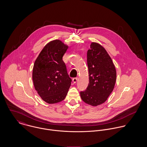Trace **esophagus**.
<instances>
[{"label":"esophagus","instance_id":"esophagus-1","mask_svg":"<svg viewBox=\"0 0 147 147\" xmlns=\"http://www.w3.org/2000/svg\"><path fill=\"white\" fill-rule=\"evenodd\" d=\"M72 81H73V82H74V83H76L77 82V81H78V78H74V79H72Z\"/></svg>","mask_w":147,"mask_h":147}]
</instances>
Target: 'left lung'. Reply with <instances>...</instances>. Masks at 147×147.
Segmentation results:
<instances>
[{
    "mask_svg": "<svg viewBox=\"0 0 147 147\" xmlns=\"http://www.w3.org/2000/svg\"><path fill=\"white\" fill-rule=\"evenodd\" d=\"M89 84L86 90L80 92L82 100L96 106L105 102L114 88L117 73L115 67L105 49L92 42L87 51Z\"/></svg>",
    "mask_w": 147,
    "mask_h": 147,
    "instance_id": "1",
    "label": "left lung"
}]
</instances>
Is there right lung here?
I'll list each match as a JSON object with an SVG mask.
<instances>
[{
	"label": "right lung",
	"mask_w": 147,
	"mask_h": 147,
	"mask_svg": "<svg viewBox=\"0 0 147 147\" xmlns=\"http://www.w3.org/2000/svg\"><path fill=\"white\" fill-rule=\"evenodd\" d=\"M68 47L59 40L49 42L34 64L32 79L35 89L48 104L63 101L71 86L72 80L62 59Z\"/></svg>",
	"instance_id": "obj_1"
}]
</instances>
